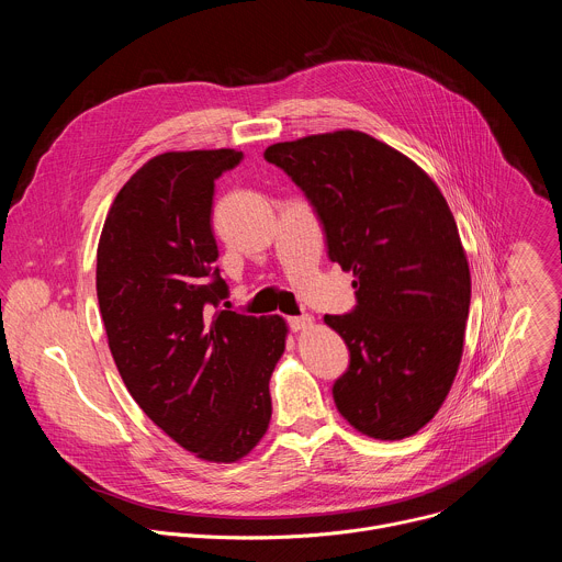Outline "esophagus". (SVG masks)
<instances>
[{"label":"esophagus","mask_w":562,"mask_h":562,"mask_svg":"<svg viewBox=\"0 0 562 562\" xmlns=\"http://www.w3.org/2000/svg\"><path fill=\"white\" fill-rule=\"evenodd\" d=\"M289 327L293 331H304L308 327H313V317L311 315H297V317H289Z\"/></svg>","instance_id":"1"}]
</instances>
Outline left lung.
<instances>
[{
  "instance_id": "8db88e82",
  "label": "left lung",
  "mask_w": 562,
  "mask_h": 562,
  "mask_svg": "<svg viewBox=\"0 0 562 562\" xmlns=\"http://www.w3.org/2000/svg\"><path fill=\"white\" fill-rule=\"evenodd\" d=\"M265 157L304 191L331 262L356 278V311L325 315L351 353L334 384L338 412L375 440L414 436L453 384L471 300L445 195L412 157L362 131L278 142Z\"/></svg>"
}]
</instances>
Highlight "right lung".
I'll return each mask as SVG.
<instances>
[{"mask_svg":"<svg viewBox=\"0 0 562 562\" xmlns=\"http://www.w3.org/2000/svg\"><path fill=\"white\" fill-rule=\"evenodd\" d=\"M235 148L150 157L115 195L98 245V300L115 367L139 409L206 462H237L271 420L269 380L284 317L213 311L226 284L213 262L215 180Z\"/></svg>","mask_w":562,"mask_h":562,"instance_id":"right-lung-1","label":"right lung"}]
</instances>
